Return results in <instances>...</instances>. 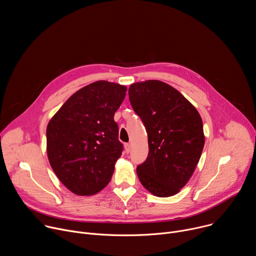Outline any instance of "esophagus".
<instances>
[{
  "instance_id": "obj_1",
  "label": "esophagus",
  "mask_w": 256,
  "mask_h": 256,
  "mask_svg": "<svg viewBox=\"0 0 256 256\" xmlns=\"http://www.w3.org/2000/svg\"><path fill=\"white\" fill-rule=\"evenodd\" d=\"M124 149H126V153H130V144H124Z\"/></svg>"
}]
</instances>
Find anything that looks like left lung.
I'll return each instance as SVG.
<instances>
[{
    "label": "left lung",
    "instance_id": "left-lung-1",
    "mask_svg": "<svg viewBox=\"0 0 256 256\" xmlns=\"http://www.w3.org/2000/svg\"><path fill=\"white\" fill-rule=\"evenodd\" d=\"M128 97L148 132L149 155L138 166V177L152 194L172 196L188 184L202 156V118L184 95L162 81L134 83Z\"/></svg>",
    "mask_w": 256,
    "mask_h": 256
}]
</instances>
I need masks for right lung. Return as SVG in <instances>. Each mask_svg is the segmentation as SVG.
<instances>
[{
  "mask_svg": "<svg viewBox=\"0 0 256 256\" xmlns=\"http://www.w3.org/2000/svg\"><path fill=\"white\" fill-rule=\"evenodd\" d=\"M126 87L96 81L72 94L50 120L46 152L62 184L77 196H92L110 181L122 156L114 114Z\"/></svg>",
  "mask_w": 256,
  "mask_h": 256,
  "instance_id": "add662e5",
  "label": "right lung"
}]
</instances>
